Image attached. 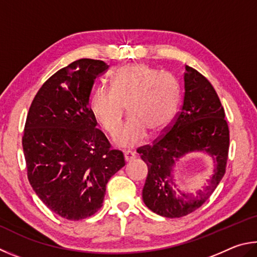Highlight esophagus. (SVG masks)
Wrapping results in <instances>:
<instances>
[{"instance_id":"obj_1","label":"esophagus","mask_w":257,"mask_h":257,"mask_svg":"<svg viewBox=\"0 0 257 257\" xmlns=\"http://www.w3.org/2000/svg\"><path fill=\"white\" fill-rule=\"evenodd\" d=\"M124 158L126 161H131V160H134L137 158V155H136V152L128 150V151H125Z\"/></svg>"}]
</instances>
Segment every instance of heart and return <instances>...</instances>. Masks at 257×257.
<instances>
[{
	"label": "heart",
	"instance_id": "heart-1",
	"mask_svg": "<svg viewBox=\"0 0 257 257\" xmlns=\"http://www.w3.org/2000/svg\"><path fill=\"white\" fill-rule=\"evenodd\" d=\"M178 84L168 74L141 63L126 64L115 71L110 89L97 88L89 107L99 125L107 133L119 128L125 114L128 120L116 134L115 142L123 147H137L146 138L163 131L177 109Z\"/></svg>",
	"mask_w": 257,
	"mask_h": 257
}]
</instances>
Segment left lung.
Instances as JSON below:
<instances>
[{
	"label": "left lung",
	"mask_w": 257,
	"mask_h": 257,
	"mask_svg": "<svg viewBox=\"0 0 257 257\" xmlns=\"http://www.w3.org/2000/svg\"><path fill=\"white\" fill-rule=\"evenodd\" d=\"M184 101L168 131L152 146L138 149L148 166L143 186L145 204L166 218H181L199 209L219 185L229 150V128L224 109L212 84L191 66L184 73ZM191 152H205L215 160L213 177L202 190H178L172 175L177 161Z\"/></svg>",
	"instance_id": "left-lung-1"
}]
</instances>
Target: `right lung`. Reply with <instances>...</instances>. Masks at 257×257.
Here are the masks:
<instances>
[{
    "mask_svg": "<svg viewBox=\"0 0 257 257\" xmlns=\"http://www.w3.org/2000/svg\"><path fill=\"white\" fill-rule=\"evenodd\" d=\"M103 61L81 58L53 74L38 90L25 125L27 175L43 203L60 217L81 220L101 208L106 185L124 167L89 107Z\"/></svg>",
    "mask_w": 257,
    "mask_h": 257,
    "instance_id": "right-lung-1",
    "label": "right lung"
}]
</instances>
